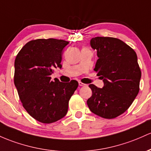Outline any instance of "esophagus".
Here are the masks:
<instances>
[{
	"instance_id": "obj_1",
	"label": "esophagus",
	"mask_w": 151,
	"mask_h": 151,
	"mask_svg": "<svg viewBox=\"0 0 151 151\" xmlns=\"http://www.w3.org/2000/svg\"><path fill=\"white\" fill-rule=\"evenodd\" d=\"M79 85L81 86V87H84V86H85L86 84H84V83H82V82H79Z\"/></svg>"
}]
</instances>
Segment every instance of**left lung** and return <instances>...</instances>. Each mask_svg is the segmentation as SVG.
<instances>
[{
	"instance_id": "left-lung-1",
	"label": "left lung",
	"mask_w": 151,
	"mask_h": 151,
	"mask_svg": "<svg viewBox=\"0 0 151 151\" xmlns=\"http://www.w3.org/2000/svg\"><path fill=\"white\" fill-rule=\"evenodd\" d=\"M90 46L98 59L94 70L104 86L89 84L92 91L87 101L95 115L112 119L129 108L139 92L141 72L135 51L123 41L112 37L92 38Z\"/></svg>"
}]
</instances>
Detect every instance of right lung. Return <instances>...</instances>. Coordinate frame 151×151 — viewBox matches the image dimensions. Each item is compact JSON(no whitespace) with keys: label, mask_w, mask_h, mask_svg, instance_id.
<instances>
[{"label":"right lung","mask_w":151,"mask_h":151,"mask_svg":"<svg viewBox=\"0 0 151 151\" xmlns=\"http://www.w3.org/2000/svg\"><path fill=\"white\" fill-rule=\"evenodd\" d=\"M69 42L39 39L25 44L15 59L14 84L25 110L43 123H52L67 113L69 101L78 87L72 80H51L54 68H62V51Z\"/></svg>","instance_id":"add662e5"}]
</instances>
